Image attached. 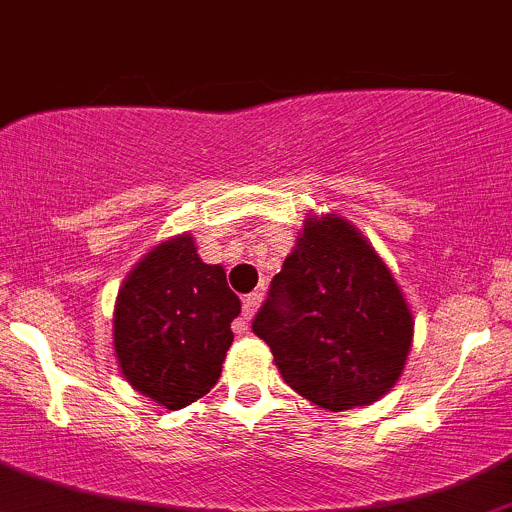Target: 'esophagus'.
Segmentation results:
<instances>
[{"instance_id":"obj_1","label":"esophagus","mask_w":512,"mask_h":512,"mask_svg":"<svg viewBox=\"0 0 512 512\" xmlns=\"http://www.w3.org/2000/svg\"><path fill=\"white\" fill-rule=\"evenodd\" d=\"M261 298H263V293H258V291H254V293H249V295H244V300H241V328H249V320H251V315L256 313V308L258 305H261Z\"/></svg>"}]
</instances>
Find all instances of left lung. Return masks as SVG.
<instances>
[{"label":"left lung","mask_w":512,"mask_h":512,"mask_svg":"<svg viewBox=\"0 0 512 512\" xmlns=\"http://www.w3.org/2000/svg\"><path fill=\"white\" fill-rule=\"evenodd\" d=\"M288 387L340 412L399 379L414 320L397 281L355 226L308 219L254 318Z\"/></svg>","instance_id":"1"}]
</instances>
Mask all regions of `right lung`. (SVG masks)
Wrapping results in <instances>:
<instances>
[{"label": "right lung", "instance_id": "1", "mask_svg": "<svg viewBox=\"0 0 512 512\" xmlns=\"http://www.w3.org/2000/svg\"><path fill=\"white\" fill-rule=\"evenodd\" d=\"M239 313L224 268L204 263L192 236L165 241L118 293L113 342L120 370L160 407H187L217 384Z\"/></svg>", "mask_w": 512, "mask_h": 512}]
</instances>
